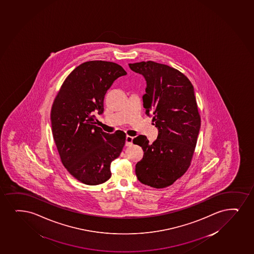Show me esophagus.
Returning <instances> with one entry per match:
<instances>
[{"mask_svg": "<svg viewBox=\"0 0 254 254\" xmlns=\"http://www.w3.org/2000/svg\"><path fill=\"white\" fill-rule=\"evenodd\" d=\"M132 140H133V137H131V136L127 135V136L126 137V145L129 146V145L132 144Z\"/></svg>", "mask_w": 254, "mask_h": 254, "instance_id": "1", "label": "esophagus"}]
</instances>
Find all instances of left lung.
I'll use <instances>...</instances> for the list:
<instances>
[{
    "instance_id": "left-lung-1",
    "label": "left lung",
    "mask_w": 254,
    "mask_h": 254,
    "mask_svg": "<svg viewBox=\"0 0 254 254\" xmlns=\"http://www.w3.org/2000/svg\"><path fill=\"white\" fill-rule=\"evenodd\" d=\"M146 81L143 107L158 129L157 139H133L143 150L136 176L143 185L161 189L173 185L190 165L200 127L194 87L178 69L153 61L129 64Z\"/></svg>"
}]
</instances>
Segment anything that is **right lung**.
<instances>
[{
    "label": "right lung",
    "mask_w": 254,
    "mask_h": 254,
    "mask_svg": "<svg viewBox=\"0 0 254 254\" xmlns=\"http://www.w3.org/2000/svg\"><path fill=\"white\" fill-rule=\"evenodd\" d=\"M126 75L116 63L85 62L68 75L54 99L52 132L61 161L85 185L106 182L111 177V162L125 144V132H105L96 126L95 114L104 113L105 93L115 80Z\"/></svg>",
    "instance_id": "obj_1"
}]
</instances>
